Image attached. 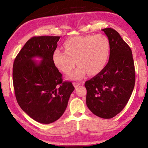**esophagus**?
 Listing matches in <instances>:
<instances>
[{"label": "esophagus", "instance_id": "34e87169", "mask_svg": "<svg viewBox=\"0 0 148 148\" xmlns=\"http://www.w3.org/2000/svg\"><path fill=\"white\" fill-rule=\"evenodd\" d=\"M73 84V86H74L75 88H77V87H78L79 86H80L81 83H79V82H74Z\"/></svg>", "mask_w": 148, "mask_h": 148}]
</instances>
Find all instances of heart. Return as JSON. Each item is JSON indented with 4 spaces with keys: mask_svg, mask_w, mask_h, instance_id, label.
<instances>
[{
    "mask_svg": "<svg viewBox=\"0 0 148 148\" xmlns=\"http://www.w3.org/2000/svg\"><path fill=\"white\" fill-rule=\"evenodd\" d=\"M64 52L56 49L52 60L60 71L68 74L75 64V69L69 75L71 79H80L88 73L96 75L105 67L110 54V42L103 34L76 36L64 43Z\"/></svg>",
    "mask_w": 148,
    "mask_h": 148,
    "instance_id": "b5f03b06",
    "label": "heart"
}]
</instances>
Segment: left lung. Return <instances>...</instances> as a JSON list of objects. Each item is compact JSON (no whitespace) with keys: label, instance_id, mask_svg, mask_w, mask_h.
Instances as JSON below:
<instances>
[{"label":"left lung","instance_id":"1","mask_svg":"<svg viewBox=\"0 0 148 148\" xmlns=\"http://www.w3.org/2000/svg\"><path fill=\"white\" fill-rule=\"evenodd\" d=\"M110 42L108 62L101 71L85 83L86 104L102 119L118 114L128 102L135 82L132 52L120 34L112 28L102 29Z\"/></svg>","mask_w":148,"mask_h":148}]
</instances>
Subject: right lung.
<instances>
[{
    "mask_svg": "<svg viewBox=\"0 0 148 148\" xmlns=\"http://www.w3.org/2000/svg\"><path fill=\"white\" fill-rule=\"evenodd\" d=\"M59 36H38L26 42L14 60L13 82L17 101L32 119L50 124L63 114L71 93L72 83L62 82L52 54ZM35 58L41 59L36 62Z\"/></svg>",
    "mask_w": 148,
    "mask_h": 148,
    "instance_id": "right-lung-1",
    "label": "right lung"
}]
</instances>
